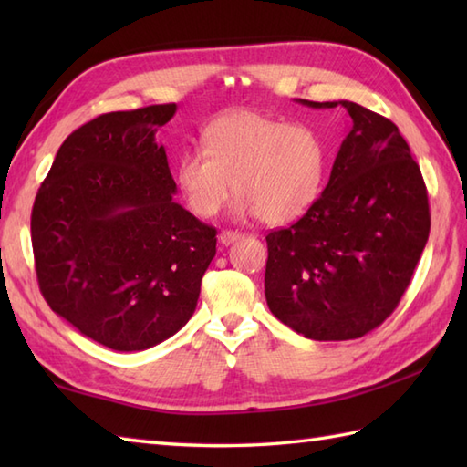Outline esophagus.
I'll return each instance as SVG.
<instances>
[{
    "instance_id": "obj_1",
    "label": "esophagus",
    "mask_w": 467,
    "mask_h": 467,
    "mask_svg": "<svg viewBox=\"0 0 467 467\" xmlns=\"http://www.w3.org/2000/svg\"><path fill=\"white\" fill-rule=\"evenodd\" d=\"M239 239H241V234L234 233V231H223L221 234H218V243L224 244V246L233 244L234 241H239Z\"/></svg>"
}]
</instances>
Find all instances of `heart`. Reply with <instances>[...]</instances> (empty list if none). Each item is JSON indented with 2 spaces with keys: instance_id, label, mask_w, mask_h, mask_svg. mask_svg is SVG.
Returning a JSON list of instances; mask_svg holds the SVG:
<instances>
[{
  "instance_id": "1",
  "label": "heart",
  "mask_w": 467,
  "mask_h": 467,
  "mask_svg": "<svg viewBox=\"0 0 467 467\" xmlns=\"http://www.w3.org/2000/svg\"><path fill=\"white\" fill-rule=\"evenodd\" d=\"M325 172L327 146L311 126L234 110L204 128L202 152L178 158L174 181L198 218L221 211L234 186L236 216L281 226L299 221L319 201Z\"/></svg>"
}]
</instances>
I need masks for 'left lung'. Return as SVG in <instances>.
I'll return each instance as SVG.
<instances>
[{"instance_id":"left-lung-1","label":"left lung","mask_w":467,"mask_h":467,"mask_svg":"<svg viewBox=\"0 0 467 467\" xmlns=\"http://www.w3.org/2000/svg\"><path fill=\"white\" fill-rule=\"evenodd\" d=\"M351 118L319 201L266 236L271 313L315 341L357 339L381 325L410 286L430 236L421 171L398 126L349 102Z\"/></svg>"}]
</instances>
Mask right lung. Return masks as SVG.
Returning a JSON list of instances; mask_svg holds the SVG:
<instances>
[{"label": "right lung", "instance_id": "1", "mask_svg": "<svg viewBox=\"0 0 467 467\" xmlns=\"http://www.w3.org/2000/svg\"><path fill=\"white\" fill-rule=\"evenodd\" d=\"M176 104L110 112L59 146L36 196L32 246L44 299L88 339L144 351L191 319L216 231L174 201L158 128Z\"/></svg>", "mask_w": 467, "mask_h": 467}]
</instances>
